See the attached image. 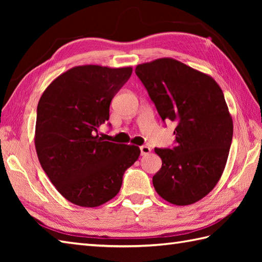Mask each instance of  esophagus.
I'll use <instances>...</instances> for the list:
<instances>
[{"mask_svg":"<svg viewBox=\"0 0 262 262\" xmlns=\"http://www.w3.org/2000/svg\"><path fill=\"white\" fill-rule=\"evenodd\" d=\"M140 149H141V154L143 155H147V154H149L151 153V148H149L147 145H143V146H141L140 147Z\"/></svg>","mask_w":262,"mask_h":262,"instance_id":"34e87169","label":"esophagus"}]
</instances>
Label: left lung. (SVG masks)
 <instances>
[{
  "mask_svg": "<svg viewBox=\"0 0 262 262\" xmlns=\"http://www.w3.org/2000/svg\"><path fill=\"white\" fill-rule=\"evenodd\" d=\"M163 121L177 122V146L155 148L162 168L155 190L177 206L197 203L220 181L229 158L233 120L224 94L210 75L164 57L136 66Z\"/></svg>",
  "mask_w": 262,
  "mask_h": 262,
  "instance_id": "8db88e82",
  "label": "left lung"
}]
</instances>
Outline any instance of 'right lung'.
<instances>
[{"mask_svg":"<svg viewBox=\"0 0 262 262\" xmlns=\"http://www.w3.org/2000/svg\"><path fill=\"white\" fill-rule=\"evenodd\" d=\"M132 72V66H75L57 76L39 100L38 160L72 204L98 207L109 202L119 192L125 171L140 157L138 146L102 141L97 134L109 119L111 100Z\"/></svg>","mask_w":262,"mask_h":262,"instance_id":"obj_1","label":"right lung"}]
</instances>
